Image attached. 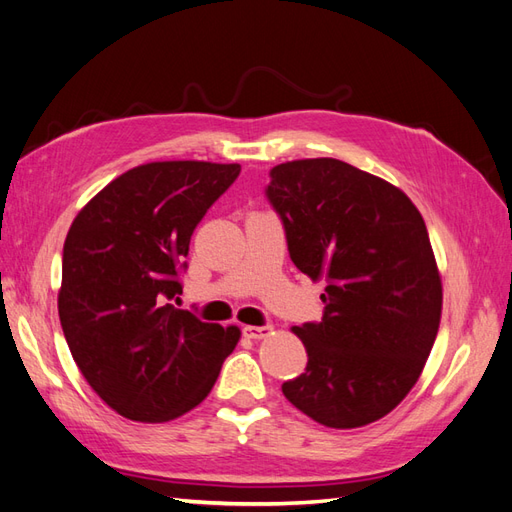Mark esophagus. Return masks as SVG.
I'll list each match as a JSON object with an SVG mask.
<instances>
[{
	"instance_id": "34e87169",
	"label": "esophagus",
	"mask_w": 512,
	"mask_h": 512,
	"mask_svg": "<svg viewBox=\"0 0 512 512\" xmlns=\"http://www.w3.org/2000/svg\"><path fill=\"white\" fill-rule=\"evenodd\" d=\"M270 331H272V326H244L242 329L244 337H248V339H261V337L270 335Z\"/></svg>"
}]
</instances>
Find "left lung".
Returning <instances> with one entry per match:
<instances>
[{
	"label": "left lung",
	"mask_w": 512,
	"mask_h": 512,
	"mask_svg": "<svg viewBox=\"0 0 512 512\" xmlns=\"http://www.w3.org/2000/svg\"><path fill=\"white\" fill-rule=\"evenodd\" d=\"M266 196L294 266L329 283L322 322L292 329L309 361L285 398L322 426L372 424L413 389L439 331L426 222L400 188L333 157L274 166Z\"/></svg>",
	"instance_id": "left-lung-1"
}]
</instances>
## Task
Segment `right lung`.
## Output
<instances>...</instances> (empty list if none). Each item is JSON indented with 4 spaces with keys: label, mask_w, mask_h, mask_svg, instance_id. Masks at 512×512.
<instances>
[{
    "label": "right lung",
    "mask_w": 512,
    "mask_h": 512,
    "mask_svg": "<svg viewBox=\"0 0 512 512\" xmlns=\"http://www.w3.org/2000/svg\"><path fill=\"white\" fill-rule=\"evenodd\" d=\"M240 164L151 162L127 170L75 216L64 240L60 324L97 396L160 424L201 404L240 342L238 326L177 309L179 272L209 207Z\"/></svg>",
    "instance_id": "obj_1"
}]
</instances>
